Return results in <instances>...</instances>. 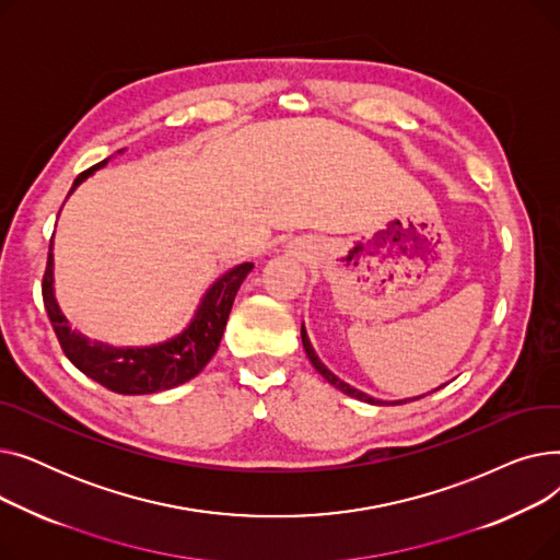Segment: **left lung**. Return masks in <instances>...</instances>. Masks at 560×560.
Here are the masks:
<instances>
[{
	"label": "left lung",
	"mask_w": 560,
	"mask_h": 560,
	"mask_svg": "<svg viewBox=\"0 0 560 560\" xmlns=\"http://www.w3.org/2000/svg\"><path fill=\"white\" fill-rule=\"evenodd\" d=\"M302 342H304V349H306V357L311 359V363H313V368L325 376L329 384L334 386V388H338V390H342L345 395H349V397H357V399H361V401H368V404H376V406H381L384 401H378V399H374V397H370V395H365V393H361V390H357V388H351L349 384H345V381H340L331 370H327L325 368V363H322L317 357H315V351H313V345H311V340H308V336H306V329H304V325H302ZM420 399V397H418ZM406 401V399H404ZM404 401H395V404H404Z\"/></svg>",
	"instance_id": "8db88e82"
}]
</instances>
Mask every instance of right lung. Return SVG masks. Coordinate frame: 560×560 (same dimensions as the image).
<instances>
[{"label":"right lung","instance_id":"add662e5","mask_svg":"<svg viewBox=\"0 0 560 560\" xmlns=\"http://www.w3.org/2000/svg\"><path fill=\"white\" fill-rule=\"evenodd\" d=\"M106 163L108 159L81 172L70 192ZM51 265L54 260L49 247L47 268L43 275V302L54 334L58 342H61L63 354L85 376H91L104 388L120 395H152L182 386L192 376H197L218 351L235 292H238L241 283L254 268V262H241L226 270L206 290L190 325L174 338L150 347H110L106 342L88 340L85 336L68 327L66 315L58 311V304L54 300Z\"/></svg>","mask_w":560,"mask_h":560}]
</instances>
